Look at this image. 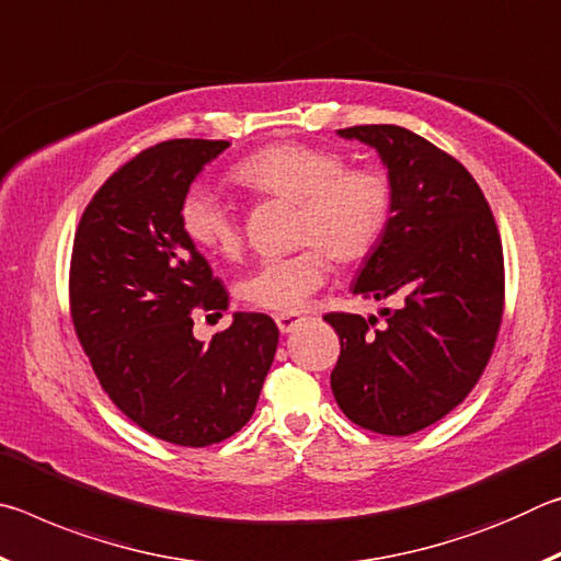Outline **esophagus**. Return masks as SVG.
<instances>
[{
  "label": "esophagus",
  "instance_id": "esophagus-1",
  "mask_svg": "<svg viewBox=\"0 0 561 561\" xmlns=\"http://www.w3.org/2000/svg\"><path fill=\"white\" fill-rule=\"evenodd\" d=\"M274 321H277L282 334H289V331H294L301 324V317L294 314V311H282V314L274 317Z\"/></svg>",
  "mask_w": 561,
  "mask_h": 561
}]
</instances>
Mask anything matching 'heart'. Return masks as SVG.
<instances>
[{
    "label": "heart",
    "mask_w": 561,
    "mask_h": 561,
    "mask_svg": "<svg viewBox=\"0 0 561 561\" xmlns=\"http://www.w3.org/2000/svg\"><path fill=\"white\" fill-rule=\"evenodd\" d=\"M232 178L264 201L297 205L294 244H307L284 257L262 260L240 284L252 307L297 311L327 277L324 254L336 264L368 257L381 242L393 215V190L376 168H348L344 153L324 146L274 144L244 158ZM187 240L210 254L237 260L242 225L213 190L190 187L180 203Z\"/></svg>",
    "instance_id": "b5f03b06"
}]
</instances>
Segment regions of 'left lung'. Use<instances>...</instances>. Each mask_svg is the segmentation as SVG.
<instances>
[{
  "instance_id": "8db88e82",
  "label": "left lung",
  "mask_w": 561,
  "mask_h": 561,
  "mask_svg": "<svg viewBox=\"0 0 561 561\" xmlns=\"http://www.w3.org/2000/svg\"><path fill=\"white\" fill-rule=\"evenodd\" d=\"M341 138L376 148L393 215L351 291L398 309L327 314L341 354L331 391L366 431L411 435L465 401L485 371L505 307L500 232L480 185L458 160L401 126H354Z\"/></svg>"
}]
</instances>
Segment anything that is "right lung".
<instances>
[{"label":"right lung","mask_w":561,"mask_h":561,"mask_svg":"<svg viewBox=\"0 0 561 561\" xmlns=\"http://www.w3.org/2000/svg\"><path fill=\"white\" fill-rule=\"evenodd\" d=\"M227 140L144 150L93 195L71 254V319L99 383L138 428L185 448L250 421L277 351L267 314L237 311L210 344L193 319L222 314L227 289L180 225V203Z\"/></svg>","instance_id":"1"}]
</instances>
